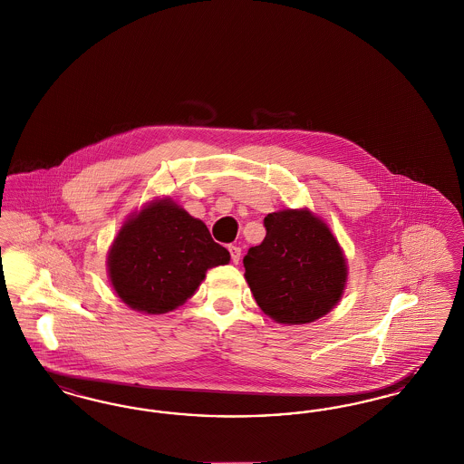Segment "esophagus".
<instances>
[{"instance_id":"obj_1","label":"esophagus","mask_w":464,"mask_h":464,"mask_svg":"<svg viewBox=\"0 0 464 464\" xmlns=\"http://www.w3.org/2000/svg\"><path fill=\"white\" fill-rule=\"evenodd\" d=\"M228 251H230L232 263H239V260H241V247H237V246H228Z\"/></svg>"}]
</instances>
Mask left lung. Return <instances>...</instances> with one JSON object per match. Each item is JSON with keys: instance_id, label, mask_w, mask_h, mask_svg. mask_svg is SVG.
Returning a JSON list of instances; mask_svg holds the SVG:
<instances>
[{"instance_id": "left-lung-1", "label": "left lung", "mask_w": 464, "mask_h": 464, "mask_svg": "<svg viewBox=\"0 0 464 464\" xmlns=\"http://www.w3.org/2000/svg\"><path fill=\"white\" fill-rule=\"evenodd\" d=\"M263 225L265 239L242 260L255 300L276 323H314L342 298L346 263L340 244L306 209L270 213Z\"/></svg>"}]
</instances>
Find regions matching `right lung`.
<instances>
[{
  "label": "right lung",
  "mask_w": 464,
  "mask_h": 464,
  "mask_svg": "<svg viewBox=\"0 0 464 464\" xmlns=\"http://www.w3.org/2000/svg\"><path fill=\"white\" fill-rule=\"evenodd\" d=\"M230 253L175 202H152L122 225L109 253V277L122 302L164 314L187 302L211 266Z\"/></svg>",
  "instance_id": "obj_1"
}]
</instances>
